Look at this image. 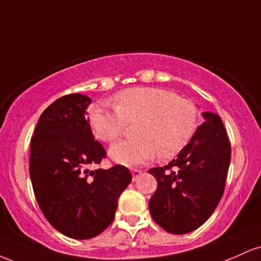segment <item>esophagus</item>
Listing matches in <instances>:
<instances>
[{"label":"esophagus","mask_w":261,"mask_h":261,"mask_svg":"<svg viewBox=\"0 0 261 261\" xmlns=\"http://www.w3.org/2000/svg\"><path fill=\"white\" fill-rule=\"evenodd\" d=\"M131 173H133V179H134V180H136V179L139 178L140 174L142 172H141V170H139V169H131Z\"/></svg>","instance_id":"34e87169"}]
</instances>
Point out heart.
Here are the masks:
<instances>
[{
    "mask_svg": "<svg viewBox=\"0 0 261 261\" xmlns=\"http://www.w3.org/2000/svg\"><path fill=\"white\" fill-rule=\"evenodd\" d=\"M116 108L98 103L89 113V125L98 140L112 143L126 122H136V140L110 147L109 155L122 166H139L154 155L169 160L181 152L197 126L195 104L174 93L153 87H136L118 93Z\"/></svg>",
    "mask_w": 261,
    "mask_h": 261,
    "instance_id": "b5f03b06",
    "label": "heart"
}]
</instances>
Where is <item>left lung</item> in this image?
Returning <instances> with one entry per match:
<instances>
[{
  "mask_svg": "<svg viewBox=\"0 0 261 261\" xmlns=\"http://www.w3.org/2000/svg\"><path fill=\"white\" fill-rule=\"evenodd\" d=\"M202 118L203 122L175 160L148 170L157 180V190L148 202L151 216L173 234L199 228L223 195L230 143L217 114L203 112Z\"/></svg>",
  "mask_w": 261,
  "mask_h": 261,
  "instance_id": "1",
  "label": "left lung"
}]
</instances>
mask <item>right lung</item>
Masks as SVG:
<instances>
[{
  "label": "right lung",
  "mask_w": 261,
  "mask_h": 261,
  "mask_svg": "<svg viewBox=\"0 0 261 261\" xmlns=\"http://www.w3.org/2000/svg\"><path fill=\"white\" fill-rule=\"evenodd\" d=\"M88 95L68 94L39 118L31 142L29 174L39 207L55 229L89 239L109 227L133 175L126 167L89 170L106 157L86 110Z\"/></svg>",
  "instance_id": "add662e5"
}]
</instances>
